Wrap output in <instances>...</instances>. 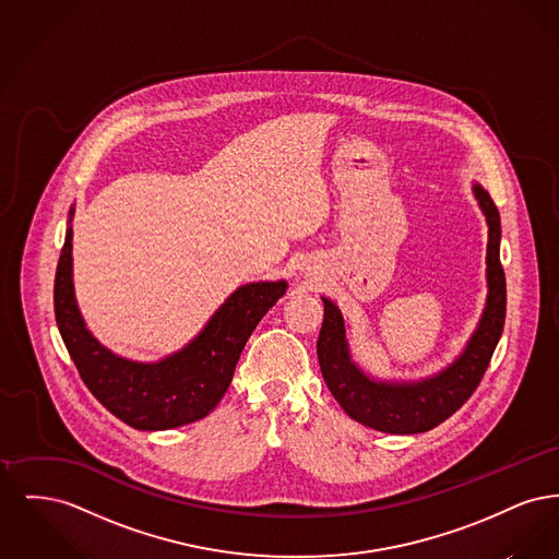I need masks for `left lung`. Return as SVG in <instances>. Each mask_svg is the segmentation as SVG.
Returning a JSON list of instances; mask_svg holds the SVG:
<instances>
[{
  "label": "left lung",
  "mask_w": 559,
  "mask_h": 559,
  "mask_svg": "<svg viewBox=\"0 0 559 559\" xmlns=\"http://www.w3.org/2000/svg\"><path fill=\"white\" fill-rule=\"evenodd\" d=\"M479 210L488 224L486 283L488 295L478 322L465 349L444 371L421 381H377L362 371L349 356L346 322L340 308L322 297L324 320L320 326V371L326 388L347 415L385 433H421L447 421L476 388L490 365L492 352L506 324V272L501 266V217L488 190L474 185Z\"/></svg>",
  "instance_id": "1"
}]
</instances>
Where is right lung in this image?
Instances as JSON below:
<instances>
[{
    "instance_id": "right-lung-1",
    "label": "right lung",
    "mask_w": 559,
    "mask_h": 559,
    "mask_svg": "<svg viewBox=\"0 0 559 559\" xmlns=\"http://www.w3.org/2000/svg\"><path fill=\"white\" fill-rule=\"evenodd\" d=\"M73 213L71 207L69 215ZM71 240L69 226L53 278V314L87 390L133 429H171L207 417L226 394L249 335L285 295L287 283L242 285L180 352L159 362H133L100 346L81 319L73 292Z\"/></svg>"
}]
</instances>
